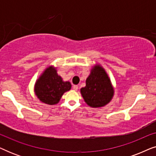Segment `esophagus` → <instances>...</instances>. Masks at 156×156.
<instances>
[{
    "instance_id": "esophagus-1",
    "label": "esophagus",
    "mask_w": 156,
    "mask_h": 156,
    "mask_svg": "<svg viewBox=\"0 0 156 156\" xmlns=\"http://www.w3.org/2000/svg\"><path fill=\"white\" fill-rule=\"evenodd\" d=\"M72 88H73V89H74V91H77L78 86H77V85H74V86L72 87Z\"/></svg>"
}]
</instances>
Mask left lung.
<instances>
[{
    "mask_svg": "<svg viewBox=\"0 0 156 156\" xmlns=\"http://www.w3.org/2000/svg\"><path fill=\"white\" fill-rule=\"evenodd\" d=\"M84 101L92 108H100L112 101L114 89L109 76L101 65L96 64L91 68L86 80V86L80 89Z\"/></svg>",
    "mask_w": 156,
    "mask_h": 156,
    "instance_id": "1",
    "label": "left lung"
}]
</instances>
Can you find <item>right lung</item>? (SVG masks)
I'll use <instances>...</instances> for the list:
<instances>
[{
	"label": "right lung",
	"mask_w": 156,
	"mask_h": 156,
	"mask_svg": "<svg viewBox=\"0 0 156 156\" xmlns=\"http://www.w3.org/2000/svg\"><path fill=\"white\" fill-rule=\"evenodd\" d=\"M71 88V83L64 82L57 74V68L49 66L36 80L34 91L42 103L55 105L59 103L65 92L69 91Z\"/></svg>",
	"instance_id": "right-lung-1"
}]
</instances>
